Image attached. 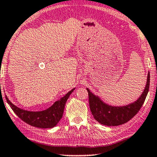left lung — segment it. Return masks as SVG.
<instances>
[{"label": "left lung", "instance_id": "1", "mask_svg": "<svg viewBox=\"0 0 157 157\" xmlns=\"http://www.w3.org/2000/svg\"><path fill=\"white\" fill-rule=\"evenodd\" d=\"M149 82L150 74L149 72L147 85L140 98L134 103L121 107L107 105L87 88L89 96L90 108L94 118L100 124L108 126H116L126 124L134 117L141 109L149 92Z\"/></svg>", "mask_w": 157, "mask_h": 157}]
</instances>
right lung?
<instances>
[{"label":"right lung","instance_id":"add662e5","mask_svg":"<svg viewBox=\"0 0 157 157\" xmlns=\"http://www.w3.org/2000/svg\"><path fill=\"white\" fill-rule=\"evenodd\" d=\"M74 90L75 88L68 92L61 99L56 101L51 107L43 111L33 112L21 109L14 105L6 95V99L13 112L25 123L37 128H51L55 126L62 118L67 100Z\"/></svg>","mask_w":157,"mask_h":157}]
</instances>
